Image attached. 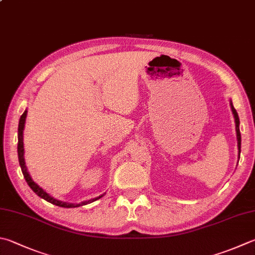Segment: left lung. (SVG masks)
Here are the masks:
<instances>
[{"instance_id":"obj_1","label":"left lung","mask_w":255,"mask_h":255,"mask_svg":"<svg viewBox=\"0 0 255 255\" xmlns=\"http://www.w3.org/2000/svg\"><path fill=\"white\" fill-rule=\"evenodd\" d=\"M231 104V109H232V112L234 115V119H235V129H237V138H238V148H239V158H240V153H241V133H240V120H239V115L237 110L234 109L232 102L230 103Z\"/></svg>"}]
</instances>
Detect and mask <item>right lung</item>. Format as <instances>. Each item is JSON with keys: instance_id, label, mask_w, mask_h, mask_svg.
I'll return each instance as SVG.
<instances>
[{"instance_id": "1", "label": "right lung", "mask_w": 255, "mask_h": 255, "mask_svg": "<svg viewBox=\"0 0 255 255\" xmlns=\"http://www.w3.org/2000/svg\"><path fill=\"white\" fill-rule=\"evenodd\" d=\"M26 114L27 111H24V113L21 115V119H20V122H18V132H17V138H18V142H17V155H18V162H20V166H21V170L22 173L24 175V179L27 182L28 186L31 187L34 192L35 194H37L40 198L44 199L47 202H50L54 205L57 206H61V208H78V206L81 205H85V204H89V203H92L94 201H97L99 199L102 198V196L105 194H102L98 196V198L92 199V200H89V201H84L82 203H79V204H73V203H66V202H62V201H59L51 196L49 193H46V192L42 189L41 186H38L34 181L32 180V177L30 175V173L27 172L26 169V165H25V160H24V145H23V129H24V124H25V119H26Z\"/></svg>"}]
</instances>
